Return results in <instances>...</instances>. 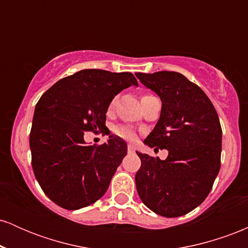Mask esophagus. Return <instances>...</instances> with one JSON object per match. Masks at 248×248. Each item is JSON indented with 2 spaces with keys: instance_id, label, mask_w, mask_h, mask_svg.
Returning a JSON list of instances; mask_svg holds the SVG:
<instances>
[{
  "instance_id": "obj_1",
  "label": "esophagus",
  "mask_w": 248,
  "mask_h": 248,
  "mask_svg": "<svg viewBox=\"0 0 248 248\" xmlns=\"http://www.w3.org/2000/svg\"><path fill=\"white\" fill-rule=\"evenodd\" d=\"M127 149H128V153H134V152H135V149H134L133 144H128Z\"/></svg>"
}]
</instances>
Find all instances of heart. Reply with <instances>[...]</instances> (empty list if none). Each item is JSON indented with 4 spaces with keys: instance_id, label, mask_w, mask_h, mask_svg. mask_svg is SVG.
I'll return each mask as SVG.
<instances>
[{
    "instance_id": "1",
    "label": "heart",
    "mask_w": 248,
    "mask_h": 248,
    "mask_svg": "<svg viewBox=\"0 0 248 248\" xmlns=\"http://www.w3.org/2000/svg\"><path fill=\"white\" fill-rule=\"evenodd\" d=\"M146 96H150V94H144L143 96H142V99L146 98ZM115 102H116V98L113 99L112 102H110L109 107H110V108L114 107ZM114 132H115L116 135L120 136V138L124 139V140H128V141H133L134 139H135V136H136V134H135V132H134L133 128L127 127V126H121V127L115 128Z\"/></svg>"
}]
</instances>
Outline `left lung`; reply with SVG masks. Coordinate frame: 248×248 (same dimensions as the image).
<instances>
[{"label": "left lung", "mask_w": 248, "mask_h": 248, "mask_svg": "<svg viewBox=\"0 0 248 248\" xmlns=\"http://www.w3.org/2000/svg\"><path fill=\"white\" fill-rule=\"evenodd\" d=\"M136 77L162 101L160 119L144 144L169 152L163 161L136 152L141 158L135 175L139 196L163 217L186 215L207 197L220 169L218 114L203 90L181 73L161 71Z\"/></svg>", "instance_id": "1"}]
</instances>
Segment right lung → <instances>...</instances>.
<instances>
[{"instance_id": "add662e5", "label": "right lung", "mask_w": 248, "mask_h": 248, "mask_svg": "<svg viewBox=\"0 0 248 248\" xmlns=\"http://www.w3.org/2000/svg\"><path fill=\"white\" fill-rule=\"evenodd\" d=\"M132 85L139 84L129 72L81 70L57 81L37 102L31 162L42 190L57 205L78 210L107 191L127 143L109 135L106 143L87 146L84 134L105 133L110 101Z\"/></svg>"}]
</instances>
